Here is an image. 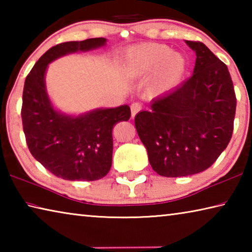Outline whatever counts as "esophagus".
Wrapping results in <instances>:
<instances>
[{
  "instance_id": "1",
  "label": "esophagus",
  "mask_w": 252,
  "mask_h": 252,
  "mask_svg": "<svg viewBox=\"0 0 252 252\" xmlns=\"http://www.w3.org/2000/svg\"><path fill=\"white\" fill-rule=\"evenodd\" d=\"M142 110V105L139 102H134V103L131 104V116L132 118H134L136 116V113H139L140 111Z\"/></svg>"
}]
</instances>
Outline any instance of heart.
Returning a JSON list of instances; mask_svg holds the SVG:
<instances>
[{
  "label": "heart",
  "instance_id": "obj_1",
  "mask_svg": "<svg viewBox=\"0 0 252 252\" xmlns=\"http://www.w3.org/2000/svg\"><path fill=\"white\" fill-rule=\"evenodd\" d=\"M187 67L183 55L173 52L168 45L143 43L127 51L125 71L131 78H144L152 74L151 93H163L180 82Z\"/></svg>",
  "mask_w": 252,
  "mask_h": 252
}]
</instances>
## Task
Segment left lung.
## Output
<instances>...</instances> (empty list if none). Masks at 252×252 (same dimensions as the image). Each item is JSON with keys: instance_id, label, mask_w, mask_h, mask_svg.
Masks as SVG:
<instances>
[{"instance_id": "obj_1", "label": "left lung", "mask_w": 252, "mask_h": 252, "mask_svg": "<svg viewBox=\"0 0 252 252\" xmlns=\"http://www.w3.org/2000/svg\"><path fill=\"white\" fill-rule=\"evenodd\" d=\"M197 59L193 74L153 99L134 118L152 169L162 177H186L215 163L230 142L237 99L227 65L202 42L186 41Z\"/></svg>"}]
</instances>
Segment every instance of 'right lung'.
Wrapping results in <instances>:
<instances>
[{
	"label": "right lung",
	"mask_w": 252,
	"mask_h": 252,
	"mask_svg": "<svg viewBox=\"0 0 252 252\" xmlns=\"http://www.w3.org/2000/svg\"><path fill=\"white\" fill-rule=\"evenodd\" d=\"M105 42L104 37H94L52 46L25 79L21 116L29 150L45 169L64 180L94 181L108 174L112 164V129L118 122L129 120L131 111L125 104L79 117L59 112L46 93V67L60 57L100 48Z\"/></svg>",
	"instance_id": "add662e5"
}]
</instances>
